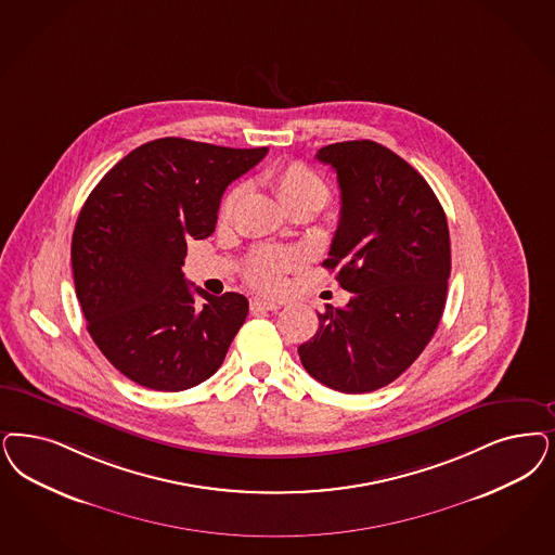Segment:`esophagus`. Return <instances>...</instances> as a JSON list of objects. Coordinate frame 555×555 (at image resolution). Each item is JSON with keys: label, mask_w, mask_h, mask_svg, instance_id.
Here are the masks:
<instances>
[{"label": "esophagus", "mask_w": 555, "mask_h": 555, "mask_svg": "<svg viewBox=\"0 0 555 555\" xmlns=\"http://www.w3.org/2000/svg\"><path fill=\"white\" fill-rule=\"evenodd\" d=\"M249 309L251 311H279L281 306L279 304H274V301H264V299H254L251 304H249Z\"/></svg>", "instance_id": "34e87169"}]
</instances>
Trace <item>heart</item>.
<instances>
[{
	"mask_svg": "<svg viewBox=\"0 0 555 555\" xmlns=\"http://www.w3.org/2000/svg\"><path fill=\"white\" fill-rule=\"evenodd\" d=\"M270 184L276 192L279 201L285 207L306 205L315 210L325 207L330 201V186L320 173L309 168L304 162L279 164L270 170ZM242 189H231L221 203V217H230ZM301 264V256L291 249H260L249 258L246 267V279L260 291L276 293L285 285V274L288 270Z\"/></svg>",
	"mask_w": 555,
	"mask_h": 555,
	"instance_id": "1",
	"label": "heart"
}]
</instances>
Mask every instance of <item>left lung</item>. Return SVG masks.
<instances>
[{"mask_svg": "<svg viewBox=\"0 0 555 555\" xmlns=\"http://www.w3.org/2000/svg\"><path fill=\"white\" fill-rule=\"evenodd\" d=\"M340 186V223L324 267L352 293L325 306L299 346L307 373L343 393L398 379L439 327L451 274L447 217L428 182L375 141L325 145L318 155Z\"/></svg>", "mask_w": 555, "mask_h": 555, "instance_id": "8db88e82", "label": "left lung"}]
</instances>
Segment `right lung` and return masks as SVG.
Segmentation results:
<instances>
[{
  "mask_svg": "<svg viewBox=\"0 0 555 555\" xmlns=\"http://www.w3.org/2000/svg\"><path fill=\"white\" fill-rule=\"evenodd\" d=\"M267 152L155 139L90 192L72 240L77 299L92 340L131 382L182 391L223 363L248 299L191 288L186 240L209 237L225 189Z\"/></svg>",
  "mask_w": 555,
  "mask_h": 555,
  "instance_id": "right-lung-1",
  "label": "right lung"
}]
</instances>
